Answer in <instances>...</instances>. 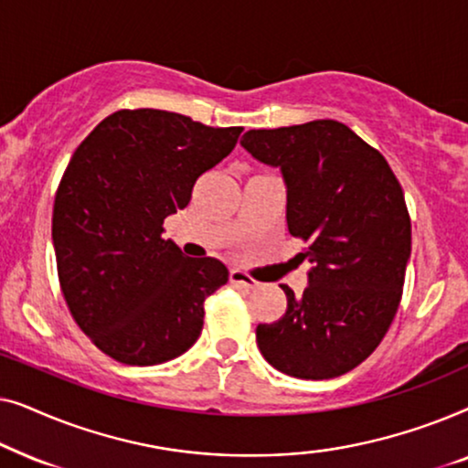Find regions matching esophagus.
Segmentation results:
<instances>
[{"label":"esophagus","mask_w":468,"mask_h":468,"mask_svg":"<svg viewBox=\"0 0 468 468\" xmlns=\"http://www.w3.org/2000/svg\"><path fill=\"white\" fill-rule=\"evenodd\" d=\"M229 283L232 285H239V287H242V290H255V287H258L260 283L255 279H251L249 277L247 272H242V271H229Z\"/></svg>","instance_id":"34e87169"}]
</instances>
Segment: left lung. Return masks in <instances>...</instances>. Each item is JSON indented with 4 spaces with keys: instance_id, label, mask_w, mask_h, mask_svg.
<instances>
[{
    "instance_id": "8db88e82",
    "label": "left lung",
    "mask_w": 468,
    "mask_h": 468,
    "mask_svg": "<svg viewBox=\"0 0 468 468\" xmlns=\"http://www.w3.org/2000/svg\"><path fill=\"white\" fill-rule=\"evenodd\" d=\"M253 159L279 168L292 236L309 240V287L287 296L285 315L260 324L266 362L298 379H332L377 349L399 311L411 219L386 157L345 123L317 119L249 130Z\"/></svg>"
}]
</instances>
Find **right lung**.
Instances as JSON below:
<instances>
[{"mask_svg":"<svg viewBox=\"0 0 468 468\" xmlns=\"http://www.w3.org/2000/svg\"><path fill=\"white\" fill-rule=\"evenodd\" d=\"M240 132L155 108L119 111L69 159L53 210L57 272L76 324L117 362L175 360L200 336L204 300L229 272L164 240V219L187 207Z\"/></svg>","mask_w":468,"mask_h":468,"instance_id":"obj_1","label":"right lung"}]
</instances>
